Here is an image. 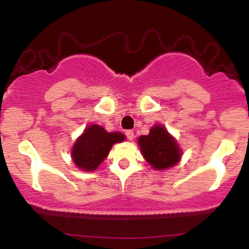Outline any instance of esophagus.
I'll use <instances>...</instances> for the list:
<instances>
[{"label":"esophagus","instance_id":"obj_1","mask_svg":"<svg viewBox=\"0 0 249 249\" xmlns=\"http://www.w3.org/2000/svg\"><path fill=\"white\" fill-rule=\"evenodd\" d=\"M125 134H126V137H127L128 141H133V138H134V133H133V131H132V130H127V131H125Z\"/></svg>","mask_w":249,"mask_h":249}]
</instances>
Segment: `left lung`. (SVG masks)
<instances>
[{
    "mask_svg": "<svg viewBox=\"0 0 249 249\" xmlns=\"http://www.w3.org/2000/svg\"><path fill=\"white\" fill-rule=\"evenodd\" d=\"M142 153L153 168L165 170L172 167L179 161L180 148L164 126H153L147 136L138 139Z\"/></svg>",
    "mask_w": 249,
    "mask_h": 249,
    "instance_id": "1",
    "label": "left lung"
}]
</instances>
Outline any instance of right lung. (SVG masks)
Masks as SVG:
<instances>
[{"mask_svg": "<svg viewBox=\"0 0 249 249\" xmlns=\"http://www.w3.org/2000/svg\"><path fill=\"white\" fill-rule=\"evenodd\" d=\"M124 139L121 132L108 133L99 125H90L73 145V162L84 171H95L107 158L112 145Z\"/></svg>", "mask_w": 249, "mask_h": 249, "instance_id": "add662e5", "label": "right lung"}]
</instances>
